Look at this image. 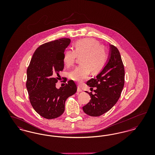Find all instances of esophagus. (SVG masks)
Segmentation results:
<instances>
[{"instance_id":"esophagus-1","label":"esophagus","mask_w":155,"mask_h":155,"mask_svg":"<svg viewBox=\"0 0 155 155\" xmlns=\"http://www.w3.org/2000/svg\"><path fill=\"white\" fill-rule=\"evenodd\" d=\"M77 92H82V89L80 87H77Z\"/></svg>"}]
</instances>
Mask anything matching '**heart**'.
<instances>
[{"label":"heart","instance_id":"obj_1","mask_svg":"<svg viewBox=\"0 0 155 155\" xmlns=\"http://www.w3.org/2000/svg\"><path fill=\"white\" fill-rule=\"evenodd\" d=\"M80 65L75 67L68 74L73 81L81 82L88 77L90 71L94 74L102 70L107 59V53L99 41L93 38H85L75 44V50L67 49L63 56L67 66L74 64L77 56H81Z\"/></svg>","mask_w":155,"mask_h":155}]
</instances>
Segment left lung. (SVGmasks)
I'll return each instance as SVG.
<instances>
[{
  "label": "left lung",
  "mask_w": 155,
  "mask_h": 155,
  "mask_svg": "<svg viewBox=\"0 0 155 155\" xmlns=\"http://www.w3.org/2000/svg\"><path fill=\"white\" fill-rule=\"evenodd\" d=\"M124 67L118 49L110 45L107 62L95 78L89 80L87 85L96 87L95 94L89 93L91 99L82 107L89 116L97 117L111 109L121 95L124 85Z\"/></svg>",
  "instance_id": "1"
}]
</instances>
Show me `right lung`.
I'll use <instances>...</instances> for the list:
<instances>
[{"mask_svg": "<svg viewBox=\"0 0 155 155\" xmlns=\"http://www.w3.org/2000/svg\"><path fill=\"white\" fill-rule=\"evenodd\" d=\"M69 38H61L39 46L27 68L26 87L34 109L47 119L60 116L65 110V102L77 92L73 80L58 89L60 71L64 68L63 56L70 44Z\"/></svg>", "mask_w": 155, "mask_h": 155, "instance_id": "obj_1", "label": "right lung"}]
</instances>
